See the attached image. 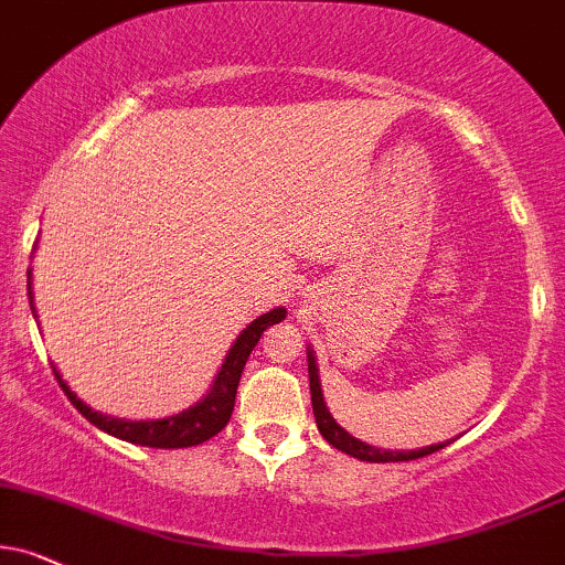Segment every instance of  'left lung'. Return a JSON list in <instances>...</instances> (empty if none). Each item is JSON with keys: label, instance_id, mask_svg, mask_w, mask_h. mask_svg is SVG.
Here are the masks:
<instances>
[{"label": "left lung", "instance_id": "left-lung-1", "mask_svg": "<svg viewBox=\"0 0 565 565\" xmlns=\"http://www.w3.org/2000/svg\"><path fill=\"white\" fill-rule=\"evenodd\" d=\"M306 359H309V387H311V406H315V419L319 427V435L324 437L332 448L348 452V456L359 458V461H369V463H395V461H416V458L429 456V452L443 450L445 445H450L452 440L437 443V445H427V448L419 450H382L374 448V445H366L356 440L353 435L340 427L335 422V416L330 414L327 408L324 395H322V380H319V366H317V356H315V348H306Z\"/></svg>", "mask_w": 565, "mask_h": 565}]
</instances>
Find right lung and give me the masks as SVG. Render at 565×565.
<instances>
[{
    "instance_id": "add662e5",
    "label": "right lung",
    "mask_w": 565,
    "mask_h": 565,
    "mask_svg": "<svg viewBox=\"0 0 565 565\" xmlns=\"http://www.w3.org/2000/svg\"><path fill=\"white\" fill-rule=\"evenodd\" d=\"M33 269H28V298H31V311L36 317V306H33ZM285 315V306H277V309L267 311V315L256 317L246 330H241V335L235 338V343L230 345L225 361H222L220 372L214 374L212 387L206 390V395L201 401L193 403L180 411V414L164 416V419H117V416H107L102 411H94L90 406H86L78 395L70 390V385L62 380L60 369L54 366V377H57L60 387L65 390V395L73 403L75 408L81 411L86 419L99 427L107 435L120 437L125 443H134V445H146V448H191V445H201L206 443L209 437H214L217 431L225 429V424L233 416V406H235V393H238V382L243 374V366L254 351L256 343H259L262 332L267 327L282 322Z\"/></svg>"
}]
</instances>
